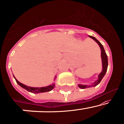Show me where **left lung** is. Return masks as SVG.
<instances>
[{
    "label": "left lung",
    "mask_w": 124,
    "mask_h": 124,
    "mask_svg": "<svg viewBox=\"0 0 124 124\" xmlns=\"http://www.w3.org/2000/svg\"><path fill=\"white\" fill-rule=\"evenodd\" d=\"M89 38H92L93 40H94L96 43L98 44V45L100 46L101 48V59H102V70L101 72L98 75V79L96 81H95L93 84H92L91 85H82V84H78L79 88H80L81 89H85V88H91V87H94L96 86V85H98L100 84L101 80L102 79V78L105 75L106 72L107 71V68H108V56H107V54H106L105 51L104 46H103L100 43V41L97 40L95 37L92 36H89Z\"/></svg>",
    "instance_id": "1"
}]
</instances>
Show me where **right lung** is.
Masks as SVG:
<instances>
[{
  "label": "right lung",
  "mask_w": 124,
  "mask_h": 124,
  "mask_svg": "<svg viewBox=\"0 0 124 124\" xmlns=\"http://www.w3.org/2000/svg\"><path fill=\"white\" fill-rule=\"evenodd\" d=\"M13 77L15 79L16 82L17 84H18L19 86H20L21 87H22L23 88L25 89L26 90L29 91L30 92H32V93H43V92H49L52 90L54 88V87L55 86V83H53L52 85H49V86H45V87H31V86H26V85H24V84H22L20 82H19L17 79H16V78L15 77V76L13 75ZM56 79V77L54 79L55 80Z\"/></svg>",
  "instance_id": "1"
}]
</instances>
